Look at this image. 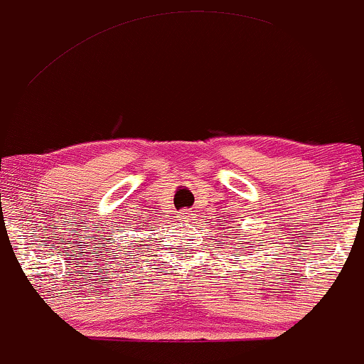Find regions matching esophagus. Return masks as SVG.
I'll return each mask as SVG.
<instances>
[{
	"label": "esophagus",
	"mask_w": 364,
	"mask_h": 364,
	"mask_svg": "<svg viewBox=\"0 0 364 364\" xmlns=\"http://www.w3.org/2000/svg\"><path fill=\"white\" fill-rule=\"evenodd\" d=\"M178 220H182V223H187V220H191V217H193V212H191V210H187V208H183V210H181V212H178Z\"/></svg>",
	"instance_id": "34e87169"
}]
</instances>
